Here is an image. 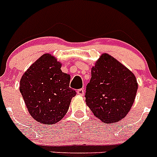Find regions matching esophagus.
Instances as JSON below:
<instances>
[{
    "label": "esophagus",
    "mask_w": 157,
    "mask_h": 157,
    "mask_svg": "<svg viewBox=\"0 0 157 157\" xmlns=\"http://www.w3.org/2000/svg\"><path fill=\"white\" fill-rule=\"evenodd\" d=\"M84 94H85L84 89H79V90H77V94H78L79 96H83Z\"/></svg>",
    "instance_id": "esophagus-1"
}]
</instances>
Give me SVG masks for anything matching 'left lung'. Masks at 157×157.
I'll use <instances>...</instances> for the list:
<instances>
[{
    "label": "left lung",
    "mask_w": 157,
    "mask_h": 157,
    "mask_svg": "<svg viewBox=\"0 0 157 157\" xmlns=\"http://www.w3.org/2000/svg\"><path fill=\"white\" fill-rule=\"evenodd\" d=\"M138 87L133 72L114 57L103 53L91 68L86 102L103 123H116L130 110Z\"/></svg>",
    "instance_id": "1"
}]
</instances>
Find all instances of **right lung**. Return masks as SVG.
I'll use <instances>...</instances> for the list:
<instances>
[{
  "instance_id": "right-lung-1",
  "label": "right lung",
  "mask_w": 157,
  "mask_h": 157,
  "mask_svg": "<svg viewBox=\"0 0 157 157\" xmlns=\"http://www.w3.org/2000/svg\"><path fill=\"white\" fill-rule=\"evenodd\" d=\"M61 63L49 53L39 57L22 76L19 84L29 113L42 124L61 120L76 92L69 87L71 76L61 71Z\"/></svg>"
}]
</instances>
